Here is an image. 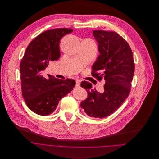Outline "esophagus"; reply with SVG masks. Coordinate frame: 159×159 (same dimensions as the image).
I'll list each match as a JSON object with an SVG mask.
<instances>
[{
  "mask_svg": "<svg viewBox=\"0 0 159 159\" xmlns=\"http://www.w3.org/2000/svg\"><path fill=\"white\" fill-rule=\"evenodd\" d=\"M80 86V81L79 80H76L75 81V87H79Z\"/></svg>",
  "mask_w": 159,
  "mask_h": 159,
  "instance_id": "34e87169",
  "label": "esophagus"
}]
</instances>
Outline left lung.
Returning <instances> with one entry per match:
<instances>
[{"label": "left lung", "instance_id": "1", "mask_svg": "<svg viewBox=\"0 0 159 159\" xmlns=\"http://www.w3.org/2000/svg\"><path fill=\"white\" fill-rule=\"evenodd\" d=\"M100 55L93 65L92 76L105 80L102 93L91 89L92 84L83 81L81 87L87 90V98L81 107L93 118H105L112 114L129 96L134 72L133 52L128 43L115 32L94 30Z\"/></svg>", "mask_w": 159, "mask_h": 159}]
</instances>
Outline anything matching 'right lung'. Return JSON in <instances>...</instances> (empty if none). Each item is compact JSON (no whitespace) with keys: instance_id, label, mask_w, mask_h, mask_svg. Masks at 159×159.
<instances>
[{"instance_id":"obj_1","label":"right lung","mask_w":159,"mask_h":159,"mask_svg":"<svg viewBox=\"0 0 159 159\" xmlns=\"http://www.w3.org/2000/svg\"><path fill=\"white\" fill-rule=\"evenodd\" d=\"M70 28H55L45 31L30 42L20 64L22 94L28 108L36 114L46 116L54 112L59 100L75 86L73 80L44 78L41 73L50 61L60 56L59 41Z\"/></svg>"}]
</instances>
